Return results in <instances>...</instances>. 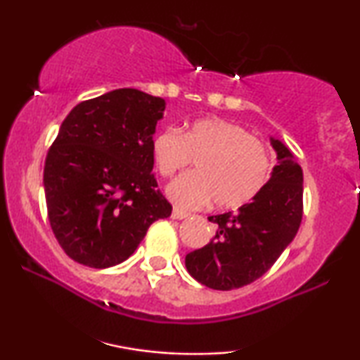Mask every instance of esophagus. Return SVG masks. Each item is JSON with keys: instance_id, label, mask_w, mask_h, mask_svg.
<instances>
[{"instance_id": "34e87169", "label": "esophagus", "mask_w": 360, "mask_h": 360, "mask_svg": "<svg viewBox=\"0 0 360 360\" xmlns=\"http://www.w3.org/2000/svg\"><path fill=\"white\" fill-rule=\"evenodd\" d=\"M172 218H174V219H185V218H188V213H185V211H181L179 208H174V211H172Z\"/></svg>"}]
</instances>
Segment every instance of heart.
I'll list each match as a JSON object with an SVG mask.
<instances>
[{
	"mask_svg": "<svg viewBox=\"0 0 360 360\" xmlns=\"http://www.w3.org/2000/svg\"><path fill=\"white\" fill-rule=\"evenodd\" d=\"M152 157L162 176L175 175L196 159V172L167 186V196L184 210L203 208L213 200L218 208H243L264 190L272 170L262 142L221 117H203L181 132L160 131L152 141Z\"/></svg>",
	"mask_w": 360,
	"mask_h": 360,
	"instance_id": "obj_1",
	"label": "heart"
}]
</instances>
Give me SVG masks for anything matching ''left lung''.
<instances>
[{
  "label": "left lung",
  "instance_id": "1",
  "mask_svg": "<svg viewBox=\"0 0 360 360\" xmlns=\"http://www.w3.org/2000/svg\"><path fill=\"white\" fill-rule=\"evenodd\" d=\"M277 152L264 190L238 211L210 216L216 224L205 248L186 254L195 280L213 290L252 283L272 267L298 233L303 216V170L282 141L270 137Z\"/></svg>",
  "mask_w": 360,
  "mask_h": 360
}]
</instances>
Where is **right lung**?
I'll list each match as a JSON object with an SVG mask.
<instances>
[{
  "label": "right lung",
  "mask_w": 360,
  "mask_h": 360,
  "mask_svg": "<svg viewBox=\"0 0 360 360\" xmlns=\"http://www.w3.org/2000/svg\"><path fill=\"white\" fill-rule=\"evenodd\" d=\"M165 100L120 88L68 112L44 167L51 228L75 262L121 264L172 205L155 188L152 141Z\"/></svg>",
  "instance_id": "obj_1"
}]
</instances>
